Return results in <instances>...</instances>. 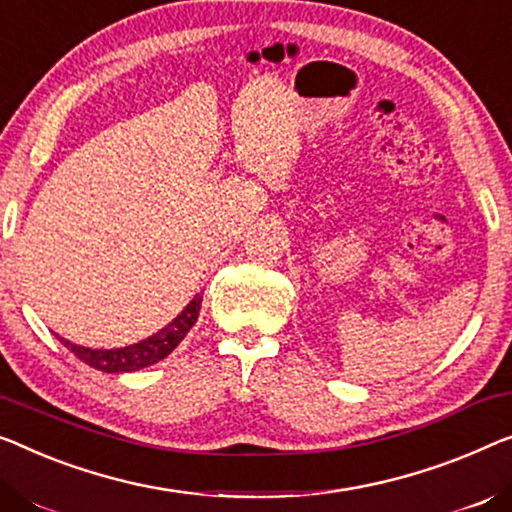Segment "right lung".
<instances>
[{
	"label": "right lung",
	"instance_id": "obj_1",
	"mask_svg": "<svg viewBox=\"0 0 512 512\" xmlns=\"http://www.w3.org/2000/svg\"><path fill=\"white\" fill-rule=\"evenodd\" d=\"M200 308H202V294H195V299L190 301L186 308H183L177 317L172 319L165 329H160L158 333L149 335L147 340L135 342V345L128 347H119V349H89L82 345H73L64 338L61 345L71 349V352L85 361L89 368H96L101 372H135L147 368V365H154L158 361H163L165 356H170L174 349H177L179 342L186 338V333L193 329L197 317H200Z\"/></svg>",
	"mask_w": 512,
	"mask_h": 512
}]
</instances>
